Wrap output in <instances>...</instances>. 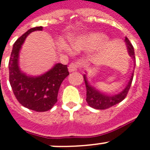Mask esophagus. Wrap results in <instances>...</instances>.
Instances as JSON below:
<instances>
[{"label": "esophagus", "instance_id": "esophagus-1", "mask_svg": "<svg viewBox=\"0 0 150 150\" xmlns=\"http://www.w3.org/2000/svg\"><path fill=\"white\" fill-rule=\"evenodd\" d=\"M79 65H80V63L79 62H72L69 64V71L70 72H72V71H77L78 69L79 68Z\"/></svg>", "mask_w": 150, "mask_h": 150}]
</instances>
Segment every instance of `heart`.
Masks as SVG:
<instances>
[{
    "instance_id": "1",
    "label": "heart",
    "mask_w": 150,
    "mask_h": 150,
    "mask_svg": "<svg viewBox=\"0 0 150 150\" xmlns=\"http://www.w3.org/2000/svg\"><path fill=\"white\" fill-rule=\"evenodd\" d=\"M103 36L99 34H83L71 38L69 44L74 51L79 52L97 47L103 42Z\"/></svg>"
}]
</instances>
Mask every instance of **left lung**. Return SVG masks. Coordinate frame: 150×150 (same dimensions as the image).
Here are the masks:
<instances>
[{
	"mask_svg": "<svg viewBox=\"0 0 150 150\" xmlns=\"http://www.w3.org/2000/svg\"><path fill=\"white\" fill-rule=\"evenodd\" d=\"M125 42H126V45L127 46L129 54L135 62L136 57H135L133 46L132 45L129 40L128 39V38L126 37ZM134 64L136 66V64ZM133 74H134V71H132V75L128 81V84L126 85V88L121 92H119V94L114 95V96H109V95L104 94L98 90H96L94 87H92L89 84L86 75H84V80H85V83H86V102L88 104V105L96 109H106L118 104V103H121L122 101L126 97L128 92L131 87V84H132V79H133Z\"/></svg>",
	"mask_w": 150,
	"mask_h": 150,
	"instance_id": "left-lung-1",
	"label": "left lung"
}]
</instances>
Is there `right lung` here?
Returning <instances> with one entry per match:
<instances>
[{
	"label": "right lung",
	"instance_id": "1",
	"mask_svg": "<svg viewBox=\"0 0 150 150\" xmlns=\"http://www.w3.org/2000/svg\"><path fill=\"white\" fill-rule=\"evenodd\" d=\"M43 27L29 29L13 45L9 60V81L16 98L23 106L36 112H46L58 101L61 84L69 75L66 64H54L49 71L40 76H28L21 71L19 52L26 37L35 31H42Z\"/></svg>",
	"mask_w": 150,
	"mask_h": 150
}]
</instances>
